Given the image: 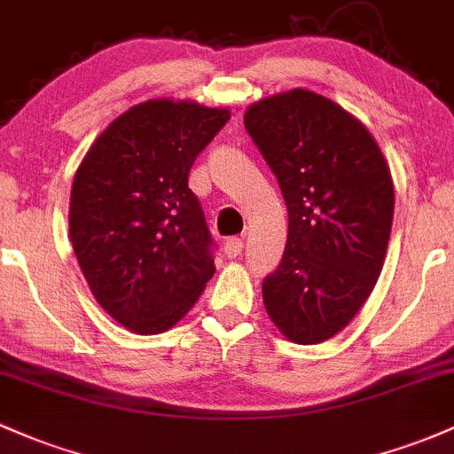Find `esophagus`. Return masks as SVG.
Segmentation results:
<instances>
[{"instance_id": "esophagus-1", "label": "esophagus", "mask_w": 454, "mask_h": 454, "mask_svg": "<svg viewBox=\"0 0 454 454\" xmlns=\"http://www.w3.org/2000/svg\"><path fill=\"white\" fill-rule=\"evenodd\" d=\"M241 250H243V241H241V239L232 237V239H228L226 243H223V252H226L228 258L241 256Z\"/></svg>"}]
</instances>
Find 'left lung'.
I'll use <instances>...</instances> for the list:
<instances>
[{
    "mask_svg": "<svg viewBox=\"0 0 454 454\" xmlns=\"http://www.w3.org/2000/svg\"><path fill=\"white\" fill-rule=\"evenodd\" d=\"M258 151L288 208L282 262L262 282L267 315L297 345L345 330L375 288L395 215L380 144L353 114L295 88L247 107Z\"/></svg>",
    "mask_w": 454,
    "mask_h": 454,
    "instance_id": "8db88e82",
    "label": "left lung"
}]
</instances>
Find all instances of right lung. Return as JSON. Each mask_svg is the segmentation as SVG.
<instances>
[{"label": "right lung", "mask_w": 454, "mask_h": 454, "mask_svg": "<svg viewBox=\"0 0 454 454\" xmlns=\"http://www.w3.org/2000/svg\"><path fill=\"white\" fill-rule=\"evenodd\" d=\"M231 109L151 98L101 133L73 178L68 228L94 300L129 332L176 325L215 273L187 176Z\"/></svg>", "instance_id": "right-lung-1"}]
</instances>
